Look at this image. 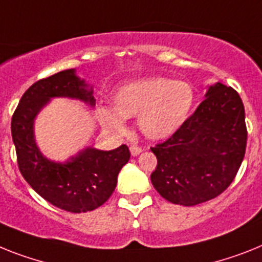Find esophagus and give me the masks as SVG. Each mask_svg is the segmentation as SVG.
<instances>
[{
  "label": "esophagus",
  "instance_id": "34e87169",
  "mask_svg": "<svg viewBox=\"0 0 262 262\" xmlns=\"http://www.w3.org/2000/svg\"><path fill=\"white\" fill-rule=\"evenodd\" d=\"M142 151V148L141 146H137V145H132L130 146V153L133 157H136V156H138L140 153Z\"/></svg>",
  "mask_w": 262,
  "mask_h": 262
}]
</instances>
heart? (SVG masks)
Here are the masks:
<instances>
[{
	"instance_id": "obj_1",
	"label": "heart",
	"mask_w": 262,
	"mask_h": 262,
	"mask_svg": "<svg viewBox=\"0 0 262 262\" xmlns=\"http://www.w3.org/2000/svg\"><path fill=\"white\" fill-rule=\"evenodd\" d=\"M113 107L100 106L101 125L114 135L126 132V118L138 116L140 130L151 140H164L181 129L194 105L192 85L166 77L132 81L114 93Z\"/></svg>"
}]
</instances>
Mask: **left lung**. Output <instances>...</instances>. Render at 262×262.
<instances>
[{
  "instance_id": "left-lung-1",
  "label": "left lung",
  "mask_w": 262,
  "mask_h": 262,
  "mask_svg": "<svg viewBox=\"0 0 262 262\" xmlns=\"http://www.w3.org/2000/svg\"><path fill=\"white\" fill-rule=\"evenodd\" d=\"M205 97L177 133L150 148L157 157L151 184L177 205L193 206L221 194L245 156L248 132L239 94L217 82Z\"/></svg>"
}]
</instances>
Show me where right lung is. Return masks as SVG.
Segmentation results:
<instances>
[{
  "instance_id": "add662e5",
  "label": "right lung",
  "mask_w": 262,
  "mask_h": 262,
  "mask_svg": "<svg viewBox=\"0 0 262 262\" xmlns=\"http://www.w3.org/2000/svg\"><path fill=\"white\" fill-rule=\"evenodd\" d=\"M53 97L81 100L93 106L92 88L68 69L37 81L26 90L12 117V137L19 172L42 199L62 210L83 213L107 201L121 168L129 161L126 145L113 150L86 148L67 162L43 157L34 140V118Z\"/></svg>"
}]
</instances>
